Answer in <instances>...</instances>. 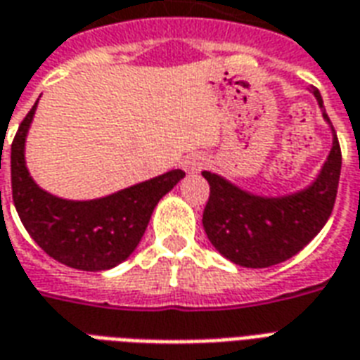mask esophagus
Returning a JSON list of instances; mask_svg holds the SVG:
<instances>
[{"mask_svg":"<svg viewBox=\"0 0 360 360\" xmlns=\"http://www.w3.org/2000/svg\"><path fill=\"white\" fill-rule=\"evenodd\" d=\"M204 164H206L204 156H200V154H188L187 158H183L181 167L187 173H198L204 167Z\"/></svg>","mask_w":360,"mask_h":360,"instance_id":"1","label":"esophagus"}]
</instances>
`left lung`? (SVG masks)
<instances>
[{
  "instance_id": "8db88e82",
  "label": "left lung",
  "mask_w": 360,
  "mask_h": 360,
  "mask_svg": "<svg viewBox=\"0 0 360 360\" xmlns=\"http://www.w3.org/2000/svg\"><path fill=\"white\" fill-rule=\"evenodd\" d=\"M322 117L332 129V148L309 187L281 196H262L237 187L218 173L202 172L210 185L202 226L221 257L243 268L285 262L309 245L330 218L338 195L341 150L326 115L322 96L312 89Z\"/></svg>"
}]
</instances>
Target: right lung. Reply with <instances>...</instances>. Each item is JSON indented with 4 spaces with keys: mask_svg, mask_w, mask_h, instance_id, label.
<instances>
[{
    "mask_svg": "<svg viewBox=\"0 0 360 360\" xmlns=\"http://www.w3.org/2000/svg\"><path fill=\"white\" fill-rule=\"evenodd\" d=\"M36 105L38 102L22 119L11 144V187L17 214L38 247L53 260L75 270H110L133 255L160 198L185 173L172 169L92 200L59 198L36 185L25 160Z\"/></svg>",
    "mask_w": 360,
    "mask_h": 360,
    "instance_id": "add662e5",
    "label": "right lung"
}]
</instances>
